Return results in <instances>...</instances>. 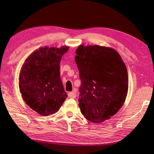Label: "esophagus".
<instances>
[{
  "label": "esophagus",
  "mask_w": 154,
  "mask_h": 154,
  "mask_svg": "<svg viewBox=\"0 0 154 154\" xmlns=\"http://www.w3.org/2000/svg\"><path fill=\"white\" fill-rule=\"evenodd\" d=\"M76 96L77 94H76V90H75V89L73 90L72 92H70L68 93V96L71 98H76Z\"/></svg>",
  "instance_id": "obj_1"
}]
</instances>
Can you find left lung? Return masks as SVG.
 <instances>
[{
    "mask_svg": "<svg viewBox=\"0 0 154 154\" xmlns=\"http://www.w3.org/2000/svg\"><path fill=\"white\" fill-rule=\"evenodd\" d=\"M76 62L82 81L79 106L85 119L101 123L123 106L128 90L126 64L116 50L109 47L80 45Z\"/></svg>",
    "mask_w": 154,
    "mask_h": 154,
    "instance_id": "8db88e82",
    "label": "left lung"
}]
</instances>
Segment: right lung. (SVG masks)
<instances>
[{"instance_id":"right-lung-1","label":"right lung","mask_w":154,"mask_h":154,"mask_svg":"<svg viewBox=\"0 0 154 154\" xmlns=\"http://www.w3.org/2000/svg\"><path fill=\"white\" fill-rule=\"evenodd\" d=\"M69 46L41 47L28 56L19 76L20 92L27 105L43 116L56 113L67 97L60 63Z\"/></svg>"}]
</instances>
